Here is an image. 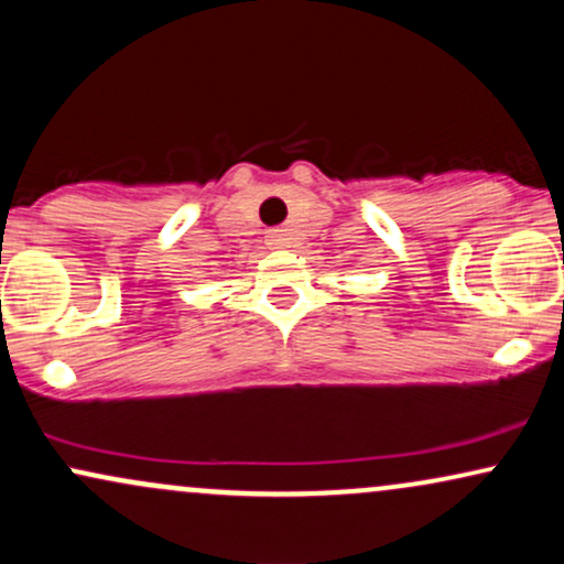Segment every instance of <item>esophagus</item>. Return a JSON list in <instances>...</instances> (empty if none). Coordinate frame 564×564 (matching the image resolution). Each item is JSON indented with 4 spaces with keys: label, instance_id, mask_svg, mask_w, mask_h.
Here are the masks:
<instances>
[{
    "label": "esophagus",
    "instance_id": "esophagus-1",
    "mask_svg": "<svg viewBox=\"0 0 564 564\" xmlns=\"http://www.w3.org/2000/svg\"><path fill=\"white\" fill-rule=\"evenodd\" d=\"M264 241H268L270 249H286L289 238H286V232H283L281 228H273V230H268Z\"/></svg>",
    "mask_w": 564,
    "mask_h": 564
}]
</instances>
